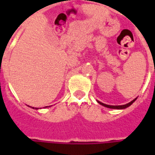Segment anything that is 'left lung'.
<instances>
[{
	"label": "left lung",
	"instance_id": "obj_1",
	"mask_svg": "<svg viewBox=\"0 0 155 155\" xmlns=\"http://www.w3.org/2000/svg\"><path fill=\"white\" fill-rule=\"evenodd\" d=\"M135 101H136V98H135L134 100H133V101H131V102H130V103H128V104H123V105H109V104H104V103H101V102H100V101H98V103H99V104H101V105L104 106V107L110 108V109H117V110H123V109H125V108L130 106V105L133 104L134 102Z\"/></svg>",
	"mask_w": 155,
	"mask_h": 155
}]
</instances>
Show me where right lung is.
Wrapping results in <instances>:
<instances>
[{"mask_svg": "<svg viewBox=\"0 0 155 155\" xmlns=\"http://www.w3.org/2000/svg\"><path fill=\"white\" fill-rule=\"evenodd\" d=\"M45 107H47V106H45ZM32 108H33V109H34V107H32Z\"/></svg>", "mask_w": 155, "mask_h": 155, "instance_id": "right-lung-1", "label": "right lung"}]
</instances>
